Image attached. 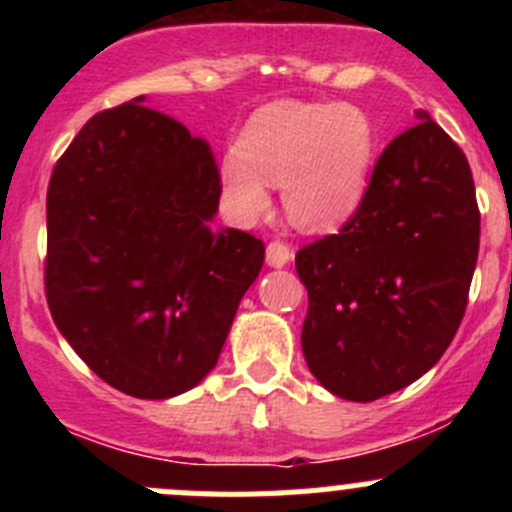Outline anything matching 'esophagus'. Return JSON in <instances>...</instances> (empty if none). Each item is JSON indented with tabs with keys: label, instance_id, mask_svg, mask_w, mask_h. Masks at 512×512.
<instances>
[{
	"label": "esophagus",
	"instance_id": "34e87169",
	"mask_svg": "<svg viewBox=\"0 0 512 512\" xmlns=\"http://www.w3.org/2000/svg\"><path fill=\"white\" fill-rule=\"evenodd\" d=\"M289 260H292V250H289L287 242L275 240V242H270V245H267V265H270V267H285Z\"/></svg>",
	"mask_w": 512,
	"mask_h": 512
}]
</instances>
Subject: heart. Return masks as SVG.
I'll return each mask as SVG.
<instances>
[{"label": "heart", "mask_w": 512, "mask_h": 512, "mask_svg": "<svg viewBox=\"0 0 512 512\" xmlns=\"http://www.w3.org/2000/svg\"><path fill=\"white\" fill-rule=\"evenodd\" d=\"M374 153V126L361 108L277 101L252 113L237 153L220 163V183L245 218L267 210V183L285 185L289 218L307 230H329L359 208Z\"/></svg>", "instance_id": "b5f03b06"}]
</instances>
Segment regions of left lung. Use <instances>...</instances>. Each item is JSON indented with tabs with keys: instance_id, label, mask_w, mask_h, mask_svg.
Instances as JSON below:
<instances>
[{
	"instance_id": "obj_1",
	"label": "left lung",
	"mask_w": 512,
	"mask_h": 512,
	"mask_svg": "<svg viewBox=\"0 0 512 512\" xmlns=\"http://www.w3.org/2000/svg\"><path fill=\"white\" fill-rule=\"evenodd\" d=\"M416 116L376 160L342 230L294 257L309 294L304 359L347 401L414 384L466 314L480 242L471 165L426 111Z\"/></svg>"
}]
</instances>
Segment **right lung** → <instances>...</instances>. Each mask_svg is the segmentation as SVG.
<instances>
[{"label": "right lung", "instance_id": "add662e5", "mask_svg": "<svg viewBox=\"0 0 512 512\" xmlns=\"http://www.w3.org/2000/svg\"><path fill=\"white\" fill-rule=\"evenodd\" d=\"M223 193L203 138L143 96L96 113L46 190L44 287L74 352L113 389L170 399L218 364L265 245L213 218Z\"/></svg>", "mask_w": 512, "mask_h": 512}]
</instances>
